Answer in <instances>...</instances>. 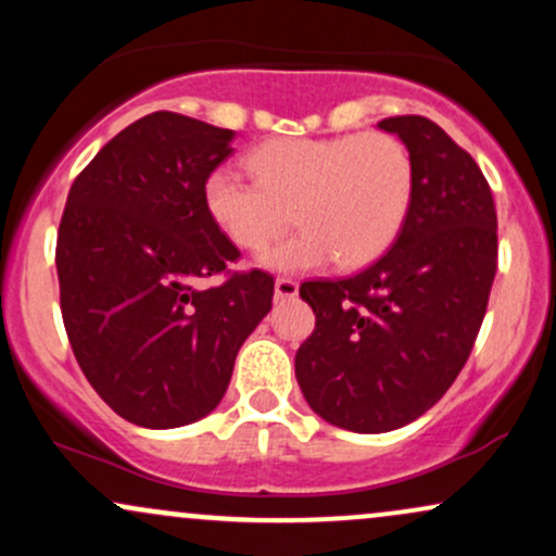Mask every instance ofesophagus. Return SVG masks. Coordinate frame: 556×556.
<instances>
[{
	"mask_svg": "<svg viewBox=\"0 0 556 556\" xmlns=\"http://www.w3.org/2000/svg\"><path fill=\"white\" fill-rule=\"evenodd\" d=\"M274 295L277 300H287V298H295L298 295V282L290 277H279L277 285H274Z\"/></svg>",
	"mask_w": 556,
	"mask_h": 556,
	"instance_id": "obj_1",
	"label": "esophagus"
}]
</instances>
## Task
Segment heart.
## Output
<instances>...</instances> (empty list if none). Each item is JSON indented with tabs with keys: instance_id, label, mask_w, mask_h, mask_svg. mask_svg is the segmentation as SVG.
Returning <instances> with one entry per match:
<instances>
[{
	"instance_id": "heart-1",
	"label": "heart",
	"mask_w": 556,
	"mask_h": 556,
	"mask_svg": "<svg viewBox=\"0 0 556 556\" xmlns=\"http://www.w3.org/2000/svg\"><path fill=\"white\" fill-rule=\"evenodd\" d=\"M248 167L256 180L232 167L208 172L203 203L240 251H261L295 219L303 229L261 256L277 271L316 269L331 258L342 269L371 264L397 238L416 190L410 149L379 130L274 138L248 154Z\"/></svg>"
}]
</instances>
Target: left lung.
<instances>
[{"instance_id":"obj_1","label":"left lung","mask_w":556,"mask_h":556,"mask_svg":"<svg viewBox=\"0 0 556 556\" xmlns=\"http://www.w3.org/2000/svg\"><path fill=\"white\" fill-rule=\"evenodd\" d=\"M379 127L397 132L416 167L397 240L353 277L300 285L316 329L295 355L298 384L318 416L358 433L400 429L444 397L486 316L500 251L473 156L418 114Z\"/></svg>"}]
</instances>
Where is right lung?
<instances>
[{"label": "right lung", "instance_id": "obj_1", "mask_svg": "<svg viewBox=\"0 0 556 556\" xmlns=\"http://www.w3.org/2000/svg\"><path fill=\"white\" fill-rule=\"evenodd\" d=\"M232 136L177 112L140 117L75 177L62 212L54 261L75 361L143 429L212 413L240 344L271 311L274 277L229 269L240 251L203 203ZM216 273L222 286L197 285Z\"/></svg>", "mask_w": 556, "mask_h": 556}]
</instances>
